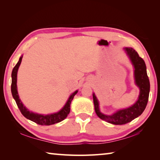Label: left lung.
I'll list each match as a JSON object with an SVG mask.
<instances>
[{
    "label": "left lung",
    "mask_w": 160,
    "mask_h": 160,
    "mask_svg": "<svg viewBox=\"0 0 160 160\" xmlns=\"http://www.w3.org/2000/svg\"><path fill=\"white\" fill-rule=\"evenodd\" d=\"M123 49L134 67L135 84L140 89V94L136 102L128 108L118 110L111 115H107L100 111L99 101L95 93H93L95 111L98 116L108 123L115 125L125 124L140 116L147 107L150 91V82L144 60L131 47H124Z\"/></svg>",
    "instance_id": "left-lung-1"
}]
</instances>
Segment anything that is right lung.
<instances>
[{
    "instance_id": "right-lung-1",
    "label": "right lung",
    "mask_w": 160,
    "mask_h": 160,
    "mask_svg": "<svg viewBox=\"0 0 160 160\" xmlns=\"http://www.w3.org/2000/svg\"><path fill=\"white\" fill-rule=\"evenodd\" d=\"M22 56H21L20 57L18 62H17L16 66L13 67L12 72V85H11V91L12 94L15 100L17 106L20 109L21 113L25 116L27 119L31 120L32 122H34L35 123L40 124V125H52L56 123H58V122L64 120L65 119L68 114L70 112V105L71 102L72 101L73 97L75 96L78 93V90L74 91L73 93L71 94V96L68 98L67 102L64 104V106L61 108V109L56 112V113L44 115V114H39L37 113H33V112L28 110V108L24 106L22 101L20 100L18 96V89H17V73H18V68L21 63Z\"/></svg>"
}]
</instances>
